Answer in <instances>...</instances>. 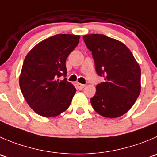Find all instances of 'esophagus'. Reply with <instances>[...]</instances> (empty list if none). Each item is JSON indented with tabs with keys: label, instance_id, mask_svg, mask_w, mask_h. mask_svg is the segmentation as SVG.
<instances>
[{
	"label": "esophagus",
	"instance_id": "1",
	"mask_svg": "<svg viewBox=\"0 0 157 157\" xmlns=\"http://www.w3.org/2000/svg\"><path fill=\"white\" fill-rule=\"evenodd\" d=\"M76 85H77L78 89H84V87H85V85L81 84V83H79V82H77V83H76Z\"/></svg>",
	"mask_w": 157,
	"mask_h": 157
}]
</instances>
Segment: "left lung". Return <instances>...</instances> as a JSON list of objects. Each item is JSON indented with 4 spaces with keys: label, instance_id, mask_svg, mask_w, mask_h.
<instances>
[{
    "label": "left lung",
    "instance_id": "left-lung-1",
    "mask_svg": "<svg viewBox=\"0 0 157 157\" xmlns=\"http://www.w3.org/2000/svg\"><path fill=\"white\" fill-rule=\"evenodd\" d=\"M83 40L92 52L97 74L104 77L90 99L94 110L107 118L124 115L141 91L140 65L130 50L118 40L99 34L84 35Z\"/></svg>",
    "mask_w": 157,
    "mask_h": 157
}]
</instances>
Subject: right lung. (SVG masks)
Returning a JSON list of instances; mask_svg holds the SVG:
<instances>
[{"label":"right lung","instance_id":"right-lung-1","mask_svg":"<svg viewBox=\"0 0 157 157\" xmlns=\"http://www.w3.org/2000/svg\"><path fill=\"white\" fill-rule=\"evenodd\" d=\"M79 35H55L43 40L28 53L19 78L23 96L37 114L59 116L69 107L76 89L59 77L67 74L65 62L79 42Z\"/></svg>","mask_w":157,"mask_h":157}]
</instances>
